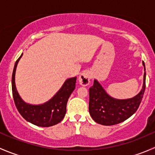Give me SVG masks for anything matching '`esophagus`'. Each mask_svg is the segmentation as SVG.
I'll list each match as a JSON object with an SVG mask.
<instances>
[{"mask_svg": "<svg viewBox=\"0 0 155 155\" xmlns=\"http://www.w3.org/2000/svg\"><path fill=\"white\" fill-rule=\"evenodd\" d=\"M91 80V73L89 72H83L81 73L79 76V85L82 86H87L90 83Z\"/></svg>", "mask_w": 155, "mask_h": 155, "instance_id": "1", "label": "esophagus"}]
</instances>
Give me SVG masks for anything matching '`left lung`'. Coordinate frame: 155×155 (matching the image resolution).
Here are the masks:
<instances>
[{"mask_svg": "<svg viewBox=\"0 0 155 155\" xmlns=\"http://www.w3.org/2000/svg\"><path fill=\"white\" fill-rule=\"evenodd\" d=\"M145 70V63L143 62ZM145 89V72L143 88L140 93L130 99L118 100L112 97L95 79L89 88V113L95 122L103 125H114L127 119L137 112Z\"/></svg>", "mask_w": 155, "mask_h": 155, "instance_id": "obj_1", "label": "left lung"}]
</instances>
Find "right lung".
<instances>
[{
	"label": "right lung",
	"instance_id": "1",
	"mask_svg": "<svg viewBox=\"0 0 155 155\" xmlns=\"http://www.w3.org/2000/svg\"><path fill=\"white\" fill-rule=\"evenodd\" d=\"M22 54L15 61L12 76V91L15 107L26 121L35 125L39 127L55 125L64 118L68 99L76 87V77L67 79L56 94L45 104L40 105L26 104L20 97L15 83L16 67Z\"/></svg>",
	"mask_w": 155,
	"mask_h": 155
}]
</instances>
